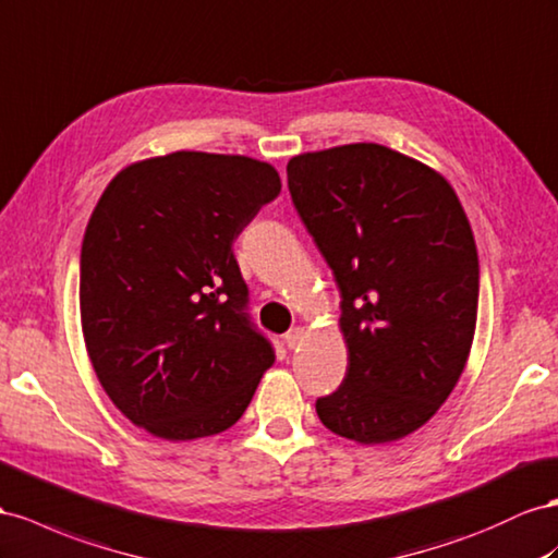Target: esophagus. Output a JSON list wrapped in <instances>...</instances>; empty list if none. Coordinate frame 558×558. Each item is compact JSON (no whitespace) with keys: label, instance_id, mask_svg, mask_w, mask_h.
<instances>
[{"label":"esophagus","instance_id":"34e87169","mask_svg":"<svg viewBox=\"0 0 558 558\" xmlns=\"http://www.w3.org/2000/svg\"><path fill=\"white\" fill-rule=\"evenodd\" d=\"M305 338H307V328L305 326H295V328L289 330V333L283 336V342H286V348H289V350H295V348H300V344H303Z\"/></svg>","mask_w":558,"mask_h":558}]
</instances>
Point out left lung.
Listing matches in <instances>:
<instances>
[{"label":"left lung","mask_w":558,"mask_h":558,"mask_svg":"<svg viewBox=\"0 0 558 558\" xmlns=\"http://www.w3.org/2000/svg\"><path fill=\"white\" fill-rule=\"evenodd\" d=\"M286 173L342 298L348 375L316 415L356 444L403 439L441 409L472 350L470 220L441 173L378 143L298 155Z\"/></svg>","instance_id":"left-lung-1"}]
</instances>
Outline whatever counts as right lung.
<instances>
[{
  "label": "right lung",
  "mask_w": 558,
  "mask_h": 558,
  "mask_svg": "<svg viewBox=\"0 0 558 558\" xmlns=\"http://www.w3.org/2000/svg\"><path fill=\"white\" fill-rule=\"evenodd\" d=\"M279 192L272 163L180 149L100 194L82 244V333L133 425L192 441L244 415L275 350L248 322L232 244Z\"/></svg>",
  "instance_id": "right-lung-1"
}]
</instances>
